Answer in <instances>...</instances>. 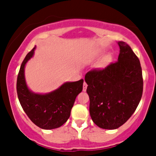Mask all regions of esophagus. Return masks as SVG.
Wrapping results in <instances>:
<instances>
[{
    "instance_id": "34e87169",
    "label": "esophagus",
    "mask_w": 156,
    "mask_h": 156,
    "mask_svg": "<svg viewBox=\"0 0 156 156\" xmlns=\"http://www.w3.org/2000/svg\"><path fill=\"white\" fill-rule=\"evenodd\" d=\"M87 88V84L86 82H84L83 83V91H86Z\"/></svg>"
}]
</instances>
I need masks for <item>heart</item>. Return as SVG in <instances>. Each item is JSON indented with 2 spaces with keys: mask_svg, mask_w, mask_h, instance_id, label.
<instances>
[{
  "mask_svg": "<svg viewBox=\"0 0 156 156\" xmlns=\"http://www.w3.org/2000/svg\"><path fill=\"white\" fill-rule=\"evenodd\" d=\"M108 58H109V57H108V56H107V57H106L105 58V62H104V63H103V65H105L106 62H108Z\"/></svg>",
  "mask_w": 156,
  "mask_h": 156,
  "instance_id": "obj_1",
  "label": "heart"
}]
</instances>
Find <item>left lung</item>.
Returning a JSON list of instances; mask_svg holds the SVG:
<instances>
[{"label": "left lung", "mask_w": 156, "mask_h": 156, "mask_svg": "<svg viewBox=\"0 0 156 156\" xmlns=\"http://www.w3.org/2000/svg\"><path fill=\"white\" fill-rule=\"evenodd\" d=\"M118 61L85 75L90 98V115L100 128L114 129L135 112L143 93L142 70L131 48L119 41Z\"/></svg>", "instance_id": "obj_1"}]
</instances>
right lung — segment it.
<instances>
[{"instance_id": "right-lung-1", "label": "right lung", "mask_w": 156, "mask_h": 156, "mask_svg": "<svg viewBox=\"0 0 156 156\" xmlns=\"http://www.w3.org/2000/svg\"><path fill=\"white\" fill-rule=\"evenodd\" d=\"M34 47L27 55L18 74V98L30 120L41 129H51L62 126L70 116L76 98L83 90V80L66 82L54 91L36 94L28 88L25 80V66L34 56Z\"/></svg>"}]
</instances>
